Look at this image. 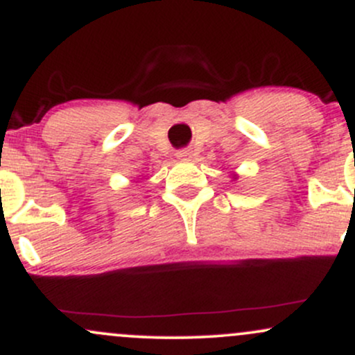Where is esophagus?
Returning <instances> with one entry per match:
<instances>
[{
	"mask_svg": "<svg viewBox=\"0 0 355 355\" xmlns=\"http://www.w3.org/2000/svg\"><path fill=\"white\" fill-rule=\"evenodd\" d=\"M190 155H192V151H190L189 148H184V150H178L177 151V158H180V159L190 158Z\"/></svg>",
	"mask_w": 355,
	"mask_h": 355,
	"instance_id": "esophagus-1",
	"label": "esophagus"
}]
</instances>
